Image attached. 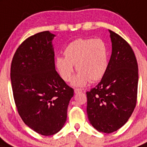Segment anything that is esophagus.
Here are the masks:
<instances>
[{
  "instance_id": "esophagus-1",
  "label": "esophagus",
  "mask_w": 147,
  "mask_h": 147,
  "mask_svg": "<svg viewBox=\"0 0 147 147\" xmlns=\"http://www.w3.org/2000/svg\"><path fill=\"white\" fill-rule=\"evenodd\" d=\"M82 90L80 88H75L74 89V92L75 94H77V93H80V92H82Z\"/></svg>"
}]
</instances>
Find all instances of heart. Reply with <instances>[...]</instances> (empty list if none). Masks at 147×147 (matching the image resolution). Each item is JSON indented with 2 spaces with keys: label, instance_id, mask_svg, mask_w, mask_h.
<instances>
[{
  "label": "heart",
  "instance_id": "1",
  "mask_svg": "<svg viewBox=\"0 0 147 147\" xmlns=\"http://www.w3.org/2000/svg\"><path fill=\"white\" fill-rule=\"evenodd\" d=\"M65 58L56 59V67L61 79L69 82L74 74V65L79 73L74 85L82 86L88 81L101 80L109 67V48L101 38H79L67 45Z\"/></svg>",
  "mask_w": 147,
  "mask_h": 147
}]
</instances>
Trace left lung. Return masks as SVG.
Instances as JSON below:
<instances>
[{
	"mask_svg": "<svg viewBox=\"0 0 147 147\" xmlns=\"http://www.w3.org/2000/svg\"><path fill=\"white\" fill-rule=\"evenodd\" d=\"M112 52L107 71L95 88L87 91V114L97 131L111 133L122 127L135 109L138 67L129 44L109 30Z\"/></svg>",
	"mask_w": 147,
	"mask_h": 147,
	"instance_id": "left-lung-1",
	"label": "left lung"
}]
</instances>
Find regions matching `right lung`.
<instances>
[{
	"label": "right lung",
	"instance_id": "add662e5",
	"mask_svg": "<svg viewBox=\"0 0 147 147\" xmlns=\"http://www.w3.org/2000/svg\"><path fill=\"white\" fill-rule=\"evenodd\" d=\"M49 31L27 38L16 50L11 64V82L18 112L27 126L40 135H54L67 119L74 89L55 69Z\"/></svg>",
	"mask_w": 147,
	"mask_h": 147
}]
</instances>
